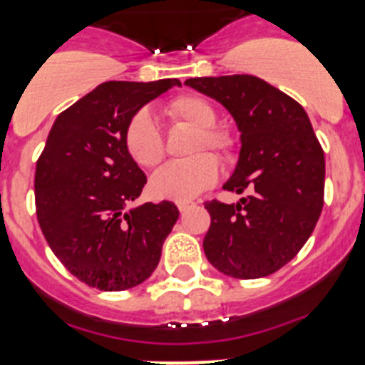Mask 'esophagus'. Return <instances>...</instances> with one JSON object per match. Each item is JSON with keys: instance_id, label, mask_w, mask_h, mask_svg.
<instances>
[{"instance_id": "34e87169", "label": "esophagus", "mask_w": 365, "mask_h": 365, "mask_svg": "<svg viewBox=\"0 0 365 365\" xmlns=\"http://www.w3.org/2000/svg\"><path fill=\"white\" fill-rule=\"evenodd\" d=\"M176 206H178L180 212H187L189 208H192V206H196V201L194 200H183V201H176Z\"/></svg>"}]
</instances>
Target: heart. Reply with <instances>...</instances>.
<instances>
[{
  "mask_svg": "<svg viewBox=\"0 0 365 365\" xmlns=\"http://www.w3.org/2000/svg\"><path fill=\"white\" fill-rule=\"evenodd\" d=\"M165 114L175 121H183L194 128L187 152L194 153L182 160H173L160 168L150 180V190L159 200H192L219 175L215 157L205 153L212 150L220 160H230L235 152V139L226 128L215 127L217 113L208 101L196 95H182L165 106ZM125 146L130 157L143 168H155L164 159V141L155 118L139 111L128 121Z\"/></svg>",
  "mask_w": 365,
  "mask_h": 365,
  "instance_id": "1",
  "label": "heart"
}]
</instances>
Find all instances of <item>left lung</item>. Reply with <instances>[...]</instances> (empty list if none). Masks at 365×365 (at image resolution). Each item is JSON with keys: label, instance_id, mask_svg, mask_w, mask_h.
<instances>
[{"label": "left lung", "instance_id": "8db88e82", "mask_svg": "<svg viewBox=\"0 0 365 365\" xmlns=\"http://www.w3.org/2000/svg\"><path fill=\"white\" fill-rule=\"evenodd\" d=\"M185 84L235 118L242 148L224 189L251 192L237 205L206 201V257L230 277H267L297 256L322 213L325 155L318 138L304 108L259 77H194Z\"/></svg>", "mask_w": 365, "mask_h": 365}]
</instances>
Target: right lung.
I'll return each instance as SVG.
<instances>
[{
	"instance_id": "1",
	"label": "right lung",
	"mask_w": 365,
	"mask_h": 365,
	"mask_svg": "<svg viewBox=\"0 0 365 365\" xmlns=\"http://www.w3.org/2000/svg\"><path fill=\"white\" fill-rule=\"evenodd\" d=\"M180 84L102 83L65 109L47 135L35 171L36 219L58 259L91 288L121 292L146 281L178 220L171 201L125 210L146 183L125 130L143 106Z\"/></svg>"
}]
</instances>
